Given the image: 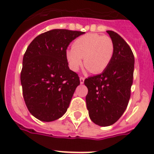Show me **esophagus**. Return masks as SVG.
<instances>
[{
    "label": "esophagus",
    "mask_w": 154,
    "mask_h": 154,
    "mask_svg": "<svg viewBox=\"0 0 154 154\" xmlns=\"http://www.w3.org/2000/svg\"><path fill=\"white\" fill-rule=\"evenodd\" d=\"M79 80H80V83L83 84L84 83V81H85V78H83V77H80Z\"/></svg>",
    "instance_id": "1"
}]
</instances>
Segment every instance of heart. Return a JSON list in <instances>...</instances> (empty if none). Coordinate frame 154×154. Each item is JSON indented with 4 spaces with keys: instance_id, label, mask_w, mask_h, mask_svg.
Listing matches in <instances>:
<instances>
[{
    "instance_id": "b5f03b06",
    "label": "heart",
    "mask_w": 154,
    "mask_h": 154,
    "mask_svg": "<svg viewBox=\"0 0 154 154\" xmlns=\"http://www.w3.org/2000/svg\"><path fill=\"white\" fill-rule=\"evenodd\" d=\"M114 53L112 38L107 35L89 33L82 35L72 44V49L65 51L69 69L76 72L82 64L88 71L98 74L108 67Z\"/></svg>"
}]
</instances>
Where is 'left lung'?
Masks as SVG:
<instances>
[{
	"instance_id": "8db88e82",
	"label": "left lung",
	"mask_w": 154,
	"mask_h": 154,
	"mask_svg": "<svg viewBox=\"0 0 154 154\" xmlns=\"http://www.w3.org/2000/svg\"><path fill=\"white\" fill-rule=\"evenodd\" d=\"M114 44V53L108 67L101 74L85 79V97L91 120L100 126H111L125 112L130 98L134 71V55L124 39L107 31Z\"/></svg>"
}]
</instances>
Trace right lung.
<instances>
[{"instance_id":"add662e5","label":"right lung","mask_w":154,"mask_h":154,"mask_svg":"<svg viewBox=\"0 0 154 154\" xmlns=\"http://www.w3.org/2000/svg\"><path fill=\"white\" fill-rule=\"evenodd\" d=\"M85 32L53 29L37 36L23 57L21 83L29 112L43 122L59 119L66 112L76 87L78 75L65 58L68 46Z\"/></svg>"}]
</instances>
